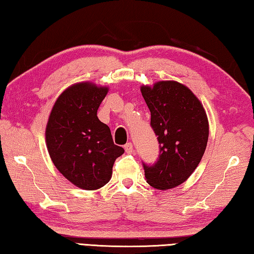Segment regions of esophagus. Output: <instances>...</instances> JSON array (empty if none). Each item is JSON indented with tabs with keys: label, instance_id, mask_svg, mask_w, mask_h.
Instances as JSON below:
<instances>
[{
	"label": "esophagus",
	"instance_id": "obj_1",
	"mask_svg": "<svg viewBox=\"0 0 254 254\" xmlns=\"http://www.w3.org/2000/svg\"><path fill=\"white\" fill-rule=\"evenodd\" d=\"M124 150H126L127 153H132L133 152V144L131 142L127 143L126 145H124Z\"/></svg>",
	"mask_w": 254,
	"mask_h": 254
}]
</instances>
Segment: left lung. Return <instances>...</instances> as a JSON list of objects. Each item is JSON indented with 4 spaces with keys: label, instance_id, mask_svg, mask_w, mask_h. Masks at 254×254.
<instances>
[{
    "label": "left lung",
    "instance_id": "left-lung-1",
    "mask_svg": "<svg viewBox=\"0 0 254 254\" xmlns=\"http://www.w3.org/2000/svg\"><path fill=\"white\" fill-rule=\"evenodd\" d=\"M140 89L160 148L158 161L143 165L144 176L150 186L167 190L186 182L199 165L207 145L208 119L195 94L178 81L161 80Z\"/></svg>",
    "mask_w": 254,
    "mask_h": 254
}]
</instances>
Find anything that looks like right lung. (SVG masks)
<instances>
[{
  "instance_id": "right-lung-1",
  "label": "right lung",
  "mask_w": 254,
  "mask_h": 254,
  "mask_svg": "<svg viewBox=\"0 0 254 254\" xmlns=\"http://www.w3.org/2000/svg\"><path fill=\"white\" fill-rule=\"evenodd\" d=\"M109 87L81 81L67 87L51 109L46 144L56 168L76 187L95 190L110 182L114 161L124 149L97 118Z\"/></svg>"
}]
</instances>
